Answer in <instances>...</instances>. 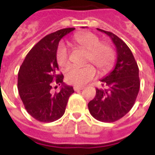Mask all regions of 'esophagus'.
<instances>
[{"mask_svg": "<svg viewBox=\"0 0 155 155\" xmlns=\"http://www.w3.org/2000/svg\"><path fill=\"white\" fill-rule=\"evenodd\" d=\"M83 89H84V87H83V86H80V85H74V91H81V90H83Z\"/></svg>", "mask_w": 155, "mask_h": 155, "instance_id": "1", "label": "esophagus"}]
</instances>
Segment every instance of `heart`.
Returning a JSON list of instances; mask_svg holds the SVG:
<instances>
[{"instance_id": "heart-1", "label": "heart", "mask_w": 155, "mask_h": 155, "mask_svg": "<svg viewBox=\"0 0 155 155\" xmlns=\"http://www.w3.org/2000/svg\"><path fill=\"white\" fill-rule=\"evenodd\" d=\"M73 41L79 47L87 51L85 63L94 64L100 72L109 71L115 61V51L112 45L102 43L101 38L91 32H81L74 35ZM56 61L63 69L70 65L69 54L63 44L59 45L56 51ZM96 74V70L92 64L83 68H71L66 74V81L69 84L83 85L92 80Z\"/></svg>"}]
</instances>
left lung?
Here are the masks:
<instances>
[{
  "mask_svg": "<svg viewBox=\"0 0 155 155\" xmlns=\"http://www.w3.org/2000/svg\"><path fill=\"white\" fill-rule=\"evenodd\" d=\"M98 31L112 39L118 57L114 70L101 80L103 87L95 89V96L88 108L95 120L110 123L124 116L135 103L140 86L139 67L130 49L121 39L112 32Z\"/></svg>",
  "mask_w": 155,
  "mask_h": 155,
  "instance_id": "8db88e82",
  "label": "left lung"
}]
</instances>
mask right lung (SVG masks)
<instances>
[{
	"label": "right lung",
	"mask_w": 155,
	"mask_h": 155,
	"mask_svg": "<svg viewBox=\"0 0 155 155\" xmlns=\"http://www.w3.org/2000/svg\"><path fill=\"white\" fill-rule=\"evenodd\" d=\"M74 30L62 29L45 35L29 51L19 70L20 97L28 114L40 122H53L63 116L74 92L72 86L63 83V74H57L56 61L59 41ZM56 84H62L61 91L53 92V85Z\"/></svg>",
	"instance_id": "add662e5"
}]
</instances>
